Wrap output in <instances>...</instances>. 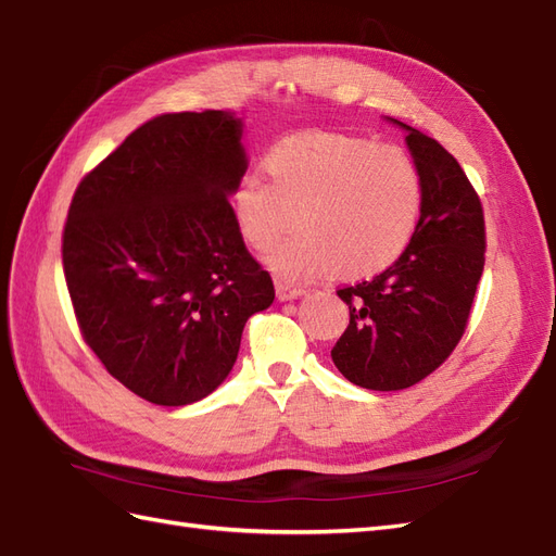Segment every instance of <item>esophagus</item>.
<instances>
[{
  "instance_id": "obj_1",
  "label": "esophagus",
  "mask_w": 556,
  "mask_h": 556,
  "mask_svg": "<svg viewBox=\"0 0 556 556\" xmlns=\"http://www.w3.org/2000/svg\"><path fill=\"white\" fill-rule=\"evenodd\" d=\"M275 289H277V299L279 301H293V299H301V295L305 293V289L301 287H291V283L277 279L275 281Z\"/></svg>"
}]
</instances>
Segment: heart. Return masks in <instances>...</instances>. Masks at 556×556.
<instances>
[{
    "label": "heart",
    "instance_id": "b5f03b06",
    "mask_svg": "<svg viewBox=\"0 0 556 556\" xmlns=\"http://www.w3.org/2000/svg\"><path fill=\"white\" fill-rule=\"evenodd\" d=\"M269 179L249 170L231 191L239 235L283 279L337 273L367 277L393 265L415 237L421 173L407 151L367 137L305 132L281 139L265 159Z\"/></svg>",
    "mask_w": 556,
    "mask_h": 556
}]
</instances>
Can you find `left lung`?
<instances>
[{
  "instance_id": "left-lung-1",
  "label": "left lung",
  "mask_w": 556,
  "mask_h": 556,
  "mask_svg": "<svg viewBox=\"0 0 556 556\" xmlns=\"http://www.w3.org/2000/svg\"><path fill=\"white\" fill-rule=\"evenodd\" d=\"M415 159L424 205L415 237L371 281L339 291L351 325L331 351L343 377L369 391H400L455 351L485 263L483 208L455 156L395 118Z\"/></svg>"
}]
</instances>
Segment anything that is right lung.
<instances>
[{
	"mask_svg": "<svg viewBox=\"0 0 556 556\" xmlns=\"http://www.w3.org/2000/svg\"><path fill=\"white\" fill-rule=\"evenodd\" d=\"M243 118L165 113L77 187L63 273L87 345L153 405L211 395L237 363L247 319L275 301L229 197L249 170Z\"/></svg>",
	"mask_w": 556,
	"mask_h": 556,
	"instance_id": "right-lung-1",
	"label": "right lung"
}]
</instances>
